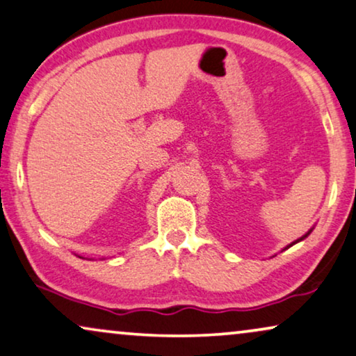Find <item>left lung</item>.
<instances>
[{
  "label": "left lung",
  "mask_w": 356,
  "mask_h": 356,
  "mask_svg": "<svg viewBox=\"0 0 356 356\" xmlns=\"http://www.w3.org/2000/svg\"><path fill=\"white\" fill-rule=\"evenodd\" d=\"M311 232H313V228H311V230H309L308 233H306V235H303V236H301V238H298V240H296V241H293V243H290V245H289V246H286V248H285V250H289V248H290V246H293V245H295V243H298V241H301V240H305V238H306V236H308Z\"/></svg>",
  "instance_id": "obj_1"
}]
</instances>
